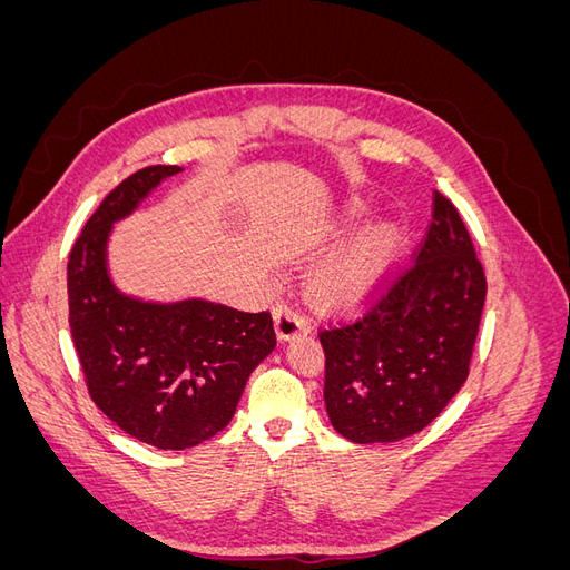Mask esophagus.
I'll use <instances>...</instances> for the list:
<instances>
[{"label": "esophagus", "mask_w": 570, "mask_h": 570, "mask_svg": "<svg viewBox=\"0 0 570 570\" xmlns=\"http://www.w3.org/2000/svg\"><path fill=\"white\" fill-rule=\"evenodd\" d=\"M273 323H275V335H278L281 342H287L302 333H308V327H312L308 325V318L299 312V308L287 306V304H281L278 308H275Z\"/></svg>", "instance_id": "34e87169"}]
</instances>
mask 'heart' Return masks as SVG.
I'll list each match as a JSON object with an SVG mask.
<instances>
[{
  "label": "heart",
  "instance_id": "b5f03b06",
  "mask_svg": "<svg viewBox=\"0 0 570 570\" xmlns=\"http://www.w3.org/2000/svg\"><path fill=\"white\" fill-rule=\"evenodd\" d=\"M361 214L364 209H350V218H358ZM400 247L402 233L392 223H377L358 233L314 273V295L327 306H354L364 302L396 262Z\"/></svg>",
  "mask_w": 570,
  "mask_h": 570
}]
</instances>
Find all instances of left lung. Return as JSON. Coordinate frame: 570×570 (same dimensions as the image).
<instances>
[{
	"label": "left lung",
	"instance_id": "1",
	"mask_svg": "<svg viewBox=\"0 0 570 570\" xmlns=\"http://www.w3.org/2000/svg\"><path fill=\"white\" fill-rule=\"evenodd\" d=\"M488 281L456 206L433 197L413 262L352 321L321 327L323 400L358 444L396 442L433 423L469 377Z\"/></svg>",
	"mask_w": 570,
	"mask_h": 570
}]
</instances>
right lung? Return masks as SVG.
Instances as JSON below:
<instances>
[{
	"label": "right lung",
	"instance_id": "obj_1",
	"mask_svg": "<svg viewBox=\"0 0 570 570\" xmlns=\"http://www.w3.org/2000/svg\"><path fill=\"white\" fill-rule=\"evenodd\" d=\"M180 166H147L105 197L68 256V323L92 402L135 440L187 450L233 419L252 371L275 347L268 312L120 292L107 264L114 223Z\"/></svg>",
	"mask_w": 570,
	"mask_h": 570
}]
</instances>
